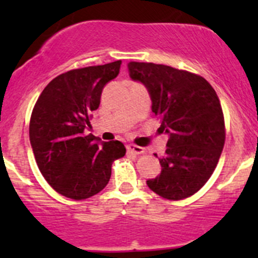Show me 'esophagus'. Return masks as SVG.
<instances>
[{"label":"esophagus","instance_id":"esophagus-1","mask_svg":"<svg viewBox=\"0 0 258 258\" xmlns=\"http://www.w3.org/2000/svg\"><path fill=\"white\" fill-rule=\"evenodd\" d=\"M126 150L127 152H131V154H134V155H141L145 152V149H143V147H140V146H137V145H127Z\"/></svg>","mask_w":258,"mask_h":258}]
</instances>
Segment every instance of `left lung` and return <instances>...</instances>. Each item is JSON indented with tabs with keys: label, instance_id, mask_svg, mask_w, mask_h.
Segmentation results:
<instances>
[{
	"label": "left lung",
	"instance_id": "1",
	"mask_svg": "<svg viewBox=\"0 0 258 258\" xmlns=\"http://www.w3.org/2000/svg\"><path fill=\"white\" fill-rule=\"evenodd\" d=\"M129 74L147 88L160 131L169 134L161 173L147 186L168 200L190 198L213 174L226 129L216 90L204 77L170 66L129 63ZM157 156V155H156Z\"/></svg>",
	"mask_w": 258,
	"mask_h": 258
}]
</instances>
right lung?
I'll use <instances>...</instances> for the list:
<instances>
[{"mask_svg":"<svg viewBox=\"0 0 258 258\" xmlns=\"http://www.w3.org/2000/svg\"><path fill=\"white\" fill-rule=\"evenodd\" d=\"M120 66L116 60L67 71L47 84L33 107L29 141L36 163L47 183L68 199H88L103 190L112 163L126 152L120 141L99 143L85 134L104 85Z\"/></svg>","mask_w":258,"mask_h":258,"instance_id":"right-lung-1","label":"right lung"}]
</instances>
